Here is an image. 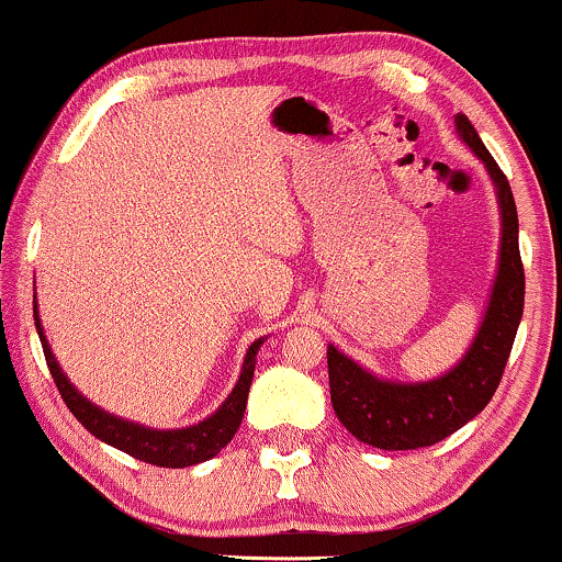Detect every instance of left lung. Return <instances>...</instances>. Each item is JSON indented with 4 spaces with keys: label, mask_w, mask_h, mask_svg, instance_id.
I'll return each instance as SVG.
<instances>
[{
    "label": "left lung",
    "mask_w": 562,
    "mask_h": 562,
    "mask_svg": "<svg viewBox=\"0 0 562 562\" xmlns=\"http://www.w3.org/2000/svg\"><path fill=\"white\" fill-rule=\"evenodd\" d=\"M454 126L460 139L483 160L494 182L502 218L499 267L473 344L465 357L441 378L425 383L380 380L335 346H327L335 415L346 425L348 434L378 449L404 451L430 447L473 420L492 402L524 317L526 274L518 250V211H515L513 190L468 115L457 113Z\"/></svg>",
    "instance_id": "8db88e82"
}]
</instances>
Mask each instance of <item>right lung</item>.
<instances>
[{
  "label": "right lung",
  "mask_w": 562,
  "mask_h": 562,
  "mask_svg": "<svg viewBox=\"0 0 562 562\" xmlns=\"http://www.w3.org/2000/svg\"><path fill=\"white\" fill-rule=\"evenodd\" d=\"M34 322H36V333L38 340H42L44 348V359H47L49 372H53V380L60 391L63 402L74 417L79 420L83 428L89 430L94 438L100 441L111 443V447L126 451L132 454L134 460L147 462V465H158V468H187V465H198V462L211 460L222 451L227 443L232 441V436L237 434L243 423V412L245 404H248V391H250V380H254V370H256V353L263 340L259 338L256 344H250L248 351H245V362L240 370V380L232 389V393L211 417H205L203 423L190 425V428H179V430H158V428H145V425L132 423V420H121V417L111 415V412L100 409V406L83 398L79 391L74 389V383L66 378V372L60 370L57 364L53 348L47 344V335L42 330V319H38L36 303H34Z\"/></svg>",
  "instance_id": "1"
}]
</instances>
